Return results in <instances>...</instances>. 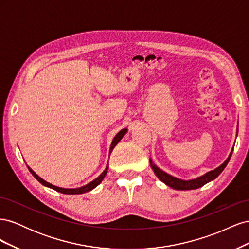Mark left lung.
<instances>
[{"mask_svg": "<svg viewBox=\"0 0 249 249\" xmlns=\"http://www.w3.org/2000/svg\"><path fill=\"white\" fill-rule=\"evenodd\" d=\"M237 134H238V127H237ZM232 150H233V147L231 148L228 159L225 160L221 165H219L217 168H215L214 170L208 171L207 173H205V175L192 179H182V178H178L168 175L167 172H165L158 167L157 165L152 161V159H149V163H150V167L153 168L155 172V175L165 185H167L176 190H193V189H198V188L202 187L203 185L210 183L211 180L215 179L218 176L220 175V173L223 171V169L225 168V166L228 165V163L230 162Z\"/></svg>", "mask_w": 249, "mask_h": 249, "instance_id": "8db88e82", "label": "left lung"}]
</instances>
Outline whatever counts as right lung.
<instances>
[{
  "label": "right lung",
  "mask_w": 249,
  "mask_h": 249,
  "mask_svg": "<svg viewBox=\"0 0 249 249\" xmlns=\"http://www.w3.org/2000/svg\"><path fill=\"white\" fill-rule=\"evenodd\" d=\"M126 132H127V129L125 127V129L120 130V131L115 135V137L113 138L112 143H111L110 150H109V156H110V154L112 153L113 148H114V147L116 146L117 143L123 139V137L126 134ZM28 168H29L30 172L32 173V175L34 176V178H35L37 180H38V182H39L40 184H42L43 186H46V187L51 188V189H53V190H56V191H58V192H60V193H63V194H83V193H86V192L91 191L92 189H94V188H95L96 186H99V185L102 183V180L104 179L105 177H106L107 172H108L109 164H107L106 169H105L96 178H94V179L92 180V182H90V183H88L87 185L82 186V187H80V188H71V189H69V188H61V187H57V186H55V185H52V184L48 183L47 180H44L43 178H41L39 176H37L36 173H35L31 168H30L29 166H28Z\"/></svg>",
  "instance_id": "add662e5"
}]
</instances>
